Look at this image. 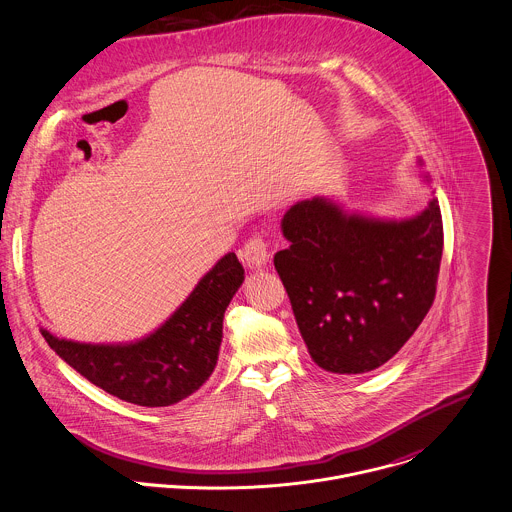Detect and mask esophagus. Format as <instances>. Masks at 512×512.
<instances>
[{
  "label": "esophagus",
  "instance_id": "obj_1",
  "mask_svg": "<svg viewBox=\"0 0 512 512\" xmlns=\"http://www.w3.org/2000/svg\"><path fill=\"white\" fill-rule=\"evenodd\" d=\"M241 261L249 269H263L269 263V247L261 237H253L245 243V247L239 251Z\"/></svg>",
  "mask_w": 512,
  "mask_h": 512
}]
</instances>
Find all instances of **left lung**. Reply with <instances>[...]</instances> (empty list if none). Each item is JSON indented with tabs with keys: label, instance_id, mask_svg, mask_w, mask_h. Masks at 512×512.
Masks as SVG:
<instances>
[{
	"label": "left lung",
	"instance_id": "1",
	"mask_svg": "<svg viewBox=\"0 0 512 512\" xmlns=\"http://www.w3.org/2000/svg\"><path fill=\"white\" fill-rule=\"evenodd\" d=\"M423 167V161L419 159ZM429 185V173H421ZM289 247L275 253L311 359L361 375L393 359L429 313L443 255L439 201L407 219L347 211L317 195L281 219Z\"/></svg>",
	"mask_w": 512,
	"mask_h": 512
}]
</instances>
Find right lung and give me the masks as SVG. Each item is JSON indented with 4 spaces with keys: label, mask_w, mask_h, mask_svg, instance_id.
Listing matches in <instances>:
<instances>
[{
    "label": "right lung",
    "mask_w": 512,
    "mask_h": 512,
    "mask_svg": "<svg viewBox=\"0 0 512 512\" xmlns=\"http://www.w3.org/2000/svg\"><path fill=\"white\" fill-rule=\"evenodd\" d=\"M245 281L235 253L221 257L189 297L149 335L129 343H79L41 329L47 345L105 393L139 405L169 407L193 395L213 373L223 315Z\"/></svg>",
    "instance_id": "add662e5"
}]
</instances>
